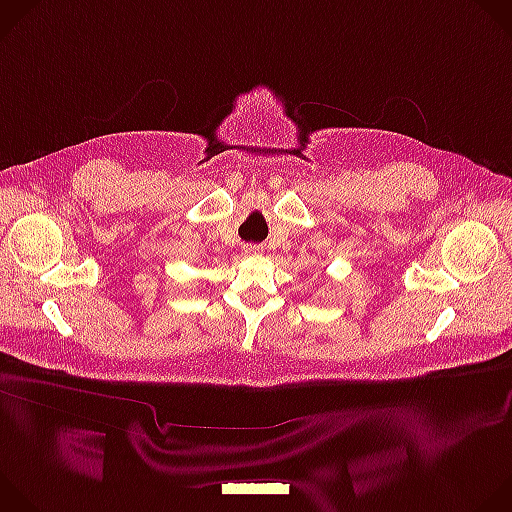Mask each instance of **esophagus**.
<instances>
[{
    "label": "esophagus",
    "mask_w": 512,
    "mask_h": 512,
    "mask_svg": "<svg viewBox=\"0 0 512 512\" xmlns=\"http://www.w3.org/2000/svg\"><path fill=\"white\" fill-rule=\"evenodd\" d=\"M263 253V247H259V245H247L245 247V255L247 257H259Z\"/></svg>",
    "instance_id": "1"
}]
</instances>
